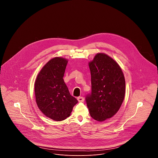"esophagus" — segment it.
<instances>
[{"mask_svg":"<svg viewBox=\"0 0 158 158\" xmlns=\"http://www.w3.org/2000/svg\"><path fill=\"white\" fill-rule=\"evenodd\" d=\"M77 99V101H78L79 102H83V101H84V98H83V97H78Z\"/></svg>","mask_w":158,"mask_h":158,"instance_id":"34e87169","label":"esophagus"}]
</instances>
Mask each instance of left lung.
I'll list each match as a JSON object with an SVG mask.
<instances>
[{
  "label": "left lung",
  "instance_id": "left-lung-1",
  "mask_svg": "<svg viewBox=\"0 0 158 158\" xmlns=\"http://www.w3.org/2000/svg\"><path fill=\"white\" fill-rule=\"evenodd\" d=\"M91 93L85 97L91 116L104 121L114 116L123 102L126 83L119 64L104 53L97 54L89 63Z\"/></svg>",
  "mask_w": 158,
  "mask_h": 158
}]
</instances>
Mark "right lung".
<instances>
[{"label":"right lung","instance_id":"add662e5","mask_svg":"<svg viewBox=\"0 0 158 158\" xmlns=\"http://www.w3.org/2000/svg\"><path fill=\"white\" fill-rule=\"evenodd\" d=\"M68 60L62 57L51 59L39 72L34 84L37 105L42 113L56 121L70 116L78 102L72 96L63 77Z\"/></svg>","mask_w":158,"mask_h":158}]
</instances>
